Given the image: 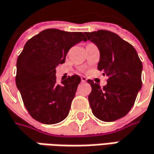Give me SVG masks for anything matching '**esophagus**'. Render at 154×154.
I'll return each mask as SVG.
<instances>
[{"mask_svg": "<svg viewBox=\"0 0 154 154\" xmlns=\"http://www.w3.org/2000/svg\"><path fill=\"white\" fill-rule=\"evenodd\" d=\"M81 81H82V82H86V81H87V78H86L85 77H81Z\"/></svg>", "mask_w": 154, "mask_h": 154, "instance_id": "1", "label": "esophagus"}]
</instances>
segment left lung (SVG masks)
<instances>
[{"instance_id": "left-lung-1", "label": "left lung", "mask_w": 154, "mask_h": 154, "mask_svg": "<svg viewBox=\"0 0 154 154\" xmlns=\"http://www.w3.org/2000/svg\"><path fill=\"white\" fill-rule=\"evenodd\" d=\"M86 39L97 45L100 52L97 69L108 77L101 88L92 80L89 102L96 118L112 122L125 117L133 106L140 91L142 63L136 50L117 34L108 30L85 32Z\"/></svg>"}]
</instances>
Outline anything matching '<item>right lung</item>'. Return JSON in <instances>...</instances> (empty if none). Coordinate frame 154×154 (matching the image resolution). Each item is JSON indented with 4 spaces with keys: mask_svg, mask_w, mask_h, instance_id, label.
<instances>
[{
    "mask_svg": "<svg viewBox=\"0 0 154 154\" xmlns=\"http://www.w3.org/2000/svg\"><path fill=\"white\" fill-rule=\"evenodd\" d=\"M87 41L82 32L48 29L26 42L17 58L15 83L32 118L46 125L68 116L81 78L77 75L57 83L56 68L65 62L69 49Z\"/></svg>",
    "mask_w": 154,
    "mask_h": 154,
    "instance_id": "right-lung-1",
    "label": "right lung"
}]
</instances>
